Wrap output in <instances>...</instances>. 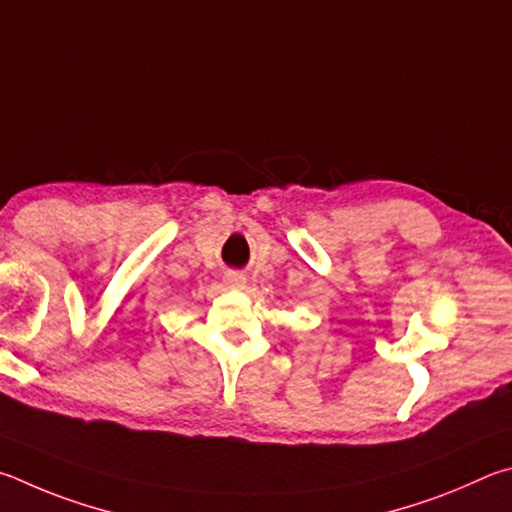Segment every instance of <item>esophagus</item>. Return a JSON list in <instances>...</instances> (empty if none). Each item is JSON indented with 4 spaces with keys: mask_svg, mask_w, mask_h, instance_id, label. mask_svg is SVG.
I'll return each instance as SVG.
<instances>
[{
    "mask_svg": "<svg viewBox=\"0 0 512 512\" xmlns=\"http://www.w3.org/2000/svg\"><path fill=\"white\" fill-rule=\"evenodd\" d=\"M224 281H227V285H231V288H245L247 285V276L240 274V272H227L224 274Z\"/></svg>",
    "mask_w": 512,
    "mask_h": 512,
    "instance_id": "1",
    "label": "esophagus"
}]
</instances>
